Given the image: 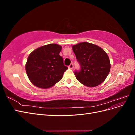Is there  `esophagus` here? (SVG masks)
Returning <instances> with one entry per match:
<instances>
[{"label": "esophagus", "instance_id": "obj_1", "mask_svg": "<svg viewBox=\"0 0 135 135\" xmlns=\"http://www.w3.org/2000/svg\"><path fill=\"white\" fill-rule=\"evenodd\" d=\"M73 67H74V65H73V63L70 64V65H69V68H70L71 69H72L73 68Z\"/></svg>", "mask_w": 135, "mask_h": 135}]
</instances>
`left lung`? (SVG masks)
<instances>
[{
    "label": "left lung",
    "mask_w": 135,
    "mask_h": 135,
    "mask_svg": "<svg viewBox=\"0 0 135 135\" xmlns=\"http://www.w3.org/2000/svg\"><path fill=\"white\" fill-rule=\"evenodd\" d=\"M73 50L80 65V70L74 71L77 80L89 87L103 83L110 69L109 57L104 50L96 45L83 42L73 46Z\"/></svg>",
    "instance_id": "left-lung-1"
}]
</instances>
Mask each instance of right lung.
<instances>
[{
	"mask_svg": "<svg viewBox=\"0 0 135 135\" xmlns=\"http://www.w3.org/2000/svg\"><path fill=\"white\" fill-rule=\"evenodd\" d=\"M61 48L58 44H47L36 49L28 56L26 71L35 86L48 88L62 78L68 67L59 55Z\"/></svg>",
	"mask_w": 135,
	"mask_h": 135,
	"instance_id": "1",
	"label": "right lung"
}]
</instances>
